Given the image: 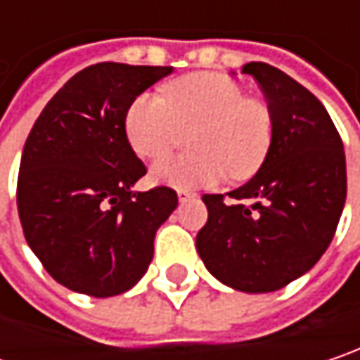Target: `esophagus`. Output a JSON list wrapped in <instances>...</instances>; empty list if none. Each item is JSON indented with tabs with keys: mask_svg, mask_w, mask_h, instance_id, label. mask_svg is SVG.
I'll return each mask as SVG.
<instances>
[{
	"mask_svg": "<svg viewBox=\"0 0 360 360\" xmlns=\"http://www.w3.org/2000/svg\"><path fill=\"white\" fill-rule=\"evenodd\" d=\"M193 196L194 193H191V191H178V198H180L182 202H184L186 198H193Z\"/></svg>",
	"mask_w": 360,
	"mask_h": 360,
	"instance_id": "1",
	"label": "esophagus"
}]
</instances>
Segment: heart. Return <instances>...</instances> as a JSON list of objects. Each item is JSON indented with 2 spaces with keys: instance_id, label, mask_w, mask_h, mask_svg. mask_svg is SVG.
<instances>
[{
  "instance_id": "obj_1",
  "label": "heart",
  "mask_w": 360,
  "mask_h": 360,
  "mask_svg": "<svg viewBox=\"0 0 360 360\" xmlns=\"http://www.w3.org/2000/svg\"><path fill=\"white\" fill-rule=\"evenodd\" d=\"M193 131L191 155L153 166V178L172 186H209L227 174L252 178L269 158L274 122L269 108L221 73L200 71L174 79L166 100L139 94L127 108L124 133L133 151L149 162L162 160Z\"/></svg>"
}]
</instances>
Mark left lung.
Returning a JSON list of instances; mask_svg holds the SVG:
<instances>
[{
  "instance_id": "obj_1",
  "label": "left lung",
  "mask_w": 360,
  "mask_h": 360,
  "mask_svg": "<svg viewBox=\"0 0 360 360\" xmlns=\"http://www.w3.org/2000/svg\"><path fill=\"white\" fill-rule=\"evenodd\" d=\"M269 100L274 137L266 162L244 186L205 194L209 219L196 233L205 266L245 293L283 289L332 242L347 200L342 139L320 100L266 63H248Z\"/></svg>"
}]
</instances>
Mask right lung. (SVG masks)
Returning <instances> with one entry per match:
<instances>
[{
	"mask_svg": "<svg viewBox=\"0 0 360 360\" xmlns=\"http://www.w3.org/2000/svg\"><path fill=\"white\" fill-rule=\"evenodd\" d=\"M167 73L172 67L90 65L49 100L26 139L15 193L24 238L71 291H129L178 207L169 186L133 191L147 167L124 133L129 104Z\"/></svg>",
	"mask_w": 360,
	"mask_h": 360,
	"instance_id": "obj_1",
	"label": "right lung"
}]
</instances>
